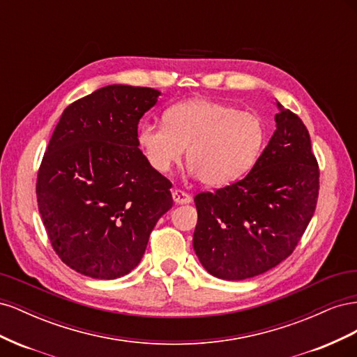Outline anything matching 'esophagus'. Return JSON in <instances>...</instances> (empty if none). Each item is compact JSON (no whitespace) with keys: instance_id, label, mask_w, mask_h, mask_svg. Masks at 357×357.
<instances>
[{"instance_id":"34e87169","label":"esophagus","mask_w":357,"mask_h":357,"mask_svg":"<svg viewBox=\"0 0 357 357\" xmlns=\"http://www.w3.org/2000/svg\"><path fill=\"white\" fill-rule=\"evenodd\" d=\"M172 199H174L176 204H189L192 201V197L188 195L186 192L176 189V190H172Z\"/></svg>"}]
</instances>
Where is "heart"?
Masks as SVG:
<instances>
[{"instance_id": "heart-1", "label": "heart", "mask_w": 357, "mask_h": 357, "mask_svg": "<svg viewBox=\"0 0 357 357\" xmlns=\"http://www.w3.org/2000/svg\"><path fill=\"white\" fill-rule=\"evenodd\" d=\"M265 138L261 119L234 105L193 98L171 105L164 125L143 122L138 146L158 172H168L185 155L189 172L211 188L228 186L253 167Z\"/></svg>"}]
</instances>
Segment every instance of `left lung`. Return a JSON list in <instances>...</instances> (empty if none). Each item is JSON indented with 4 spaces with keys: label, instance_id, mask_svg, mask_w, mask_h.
I'll return each mask as SVG.
<instances>
[{
    "label": "left lung",
    "instance_id": "1",
    "mask_svg": "<svg viewBox=\"0 0 357 357\" xmlns=\"http://www.w3.org/2000/svg\"><path fill=\"white\" fill-rule=\"evenodd\" d=\"M275 131L252 171L195 197L193 250L211 275H261L295 250L314 214L319 167L305 125L275 101Z\"/></svg>",
    "mask_w": 357,
    "mask_h": 357
}]
</instances>
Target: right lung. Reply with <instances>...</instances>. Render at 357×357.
Instances as JSON below:
<instances>
[{"mask_svg": "<svg viewBox=\"0 0 357 357\" xmlns=\"http://www.w3.org/2000/svg\"><path fill=\"white\" fill-rule=\"evenodd\" d=\"M159 95L104 86L68 105L53 131L38 169V211L53 250L83 275L131 273L172 207L171 183L149 165L137 139L139 119Z\"/></svg>", "mask_w": 357, "mask_h": 357, "instance_id": "right-lung-1", "label": "right lung"}]
</instances>
